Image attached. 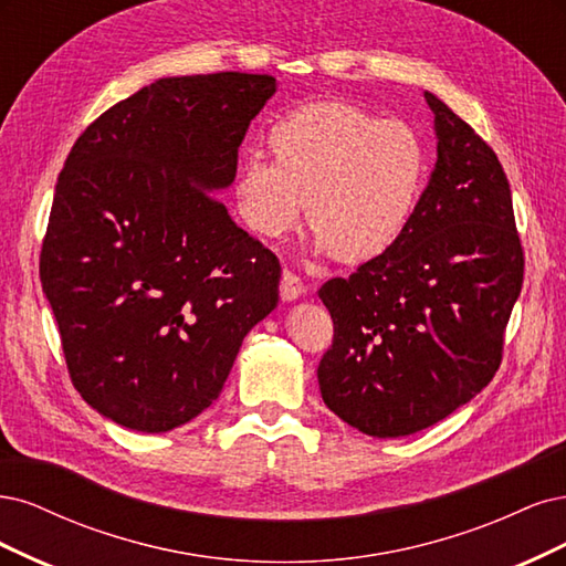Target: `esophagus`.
I'll use <instances>...</instances> for the list:
<instances>
[{
    "label": "esophagus",
    "instance_id": "34e87169",
    "mask_svg": "<svg viewBox=\"0 0 566 566\" xmlns=\"http://www.w3.org/2000/svg\"><path fill=\"white\" fill-rule=\"evenodd\" d=\"M280 294H282V301H296L305 294V284L298 275H294V272L284 270L282 282H280Z\"/></svg>",
    "mask_w": 566,
    "mask_h": 566
}]
</instances>
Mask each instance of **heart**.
I'll list each match as a JSON object with an SVG mask.
<instances>
[{"mask_svg": "<svg viewBox=\"0 0 566 566\" xmlns=\"http://www.w3.org/2000/svg\"><path fill=\"white\" fill-rule=\"evenodd\" d=\"M268 145L275 161L249 155L234 180L237 211L263 240H282L305 209L317 251L364 263L390 251L409 228L428 150L407 122L317 101L272 124Z\"/></svg>", "mask_w": 566, "mask_h": 566, "instance_id": "heart-1", "label": "heart"}]
</instances>
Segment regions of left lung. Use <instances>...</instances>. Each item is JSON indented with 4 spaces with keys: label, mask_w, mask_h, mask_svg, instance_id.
<instances>
[{
    "label": "left lung",
    "mask_w": 566,
    "mask_h": 566,
    "mask_svg": "<svg viewBox=\"0 0 566 566\" xmlns=\"http://www.w3.org/2000/svg\"><path fill=\"white\" fill-rule=\"evenodd\" d=\"M437 161L397 244L319 298L334 343L324 405L371 437H405L470 402L501 367L524 253L496 153L426 91Z\"/></svg>",
    "instance_id": "left-lung-1"
}]
</instances>
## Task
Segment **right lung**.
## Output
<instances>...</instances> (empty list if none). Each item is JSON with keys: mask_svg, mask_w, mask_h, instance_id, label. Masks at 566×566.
<instances>
[{"mask_svg": "<svg viewBox=\"0 0 566 566\" xmlns=\"http://www.w3.org/2000/svg\"><path fill=\"white\" fill-rule=\"evenodd\" d=\"M272 75L161 77L72 145L40 256L72 386L111 421L167 432L211 407L244 336L277 307L275 253L213 192Z\"/></svg>", "mask_w": 566, "mask_h": 566, "instance_id": "obj_1", "label": "right lung"}]
</instances>
